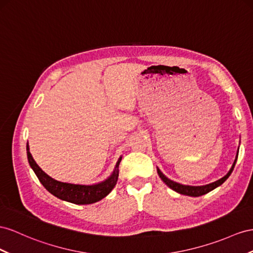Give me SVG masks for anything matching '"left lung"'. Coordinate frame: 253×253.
<instances>
[{
	"label": "left lung",
	"instance_id": "obj_1",
	"mask_svg": "<svg viewBox=\"0 0 253 253\" xmlns=\"http://www.w3.org/2000/svg\"><path fill=\"white\" fill-rule=\"evenodd\" d=\"M238 150H239V147H238ZM237 157H238V151L236 153V157H235L234 163H233L230 171L226 173V175H224L222 178L216 180V182L211 183V184H207V185H203V186H189V185H183V184H179V183L174 182V180L168 178L165 175V174L159 170V168H157V173H158L159 177L161 178V180H163V182L168 187H170L172 190L176 191V192H178L180 194H184V196L200 197V196H203V194L209 193L210 191L217 188V187H219L220 185H222L225 182V180L229 178V176L231 175V173L233 172V170H234V167H235V164H236V161H237Z\"/></svg>",
	"mask_w": 253,
	"mask_h": 253
}]
</instances>
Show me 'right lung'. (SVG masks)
Listing matches in <instances>:
<instances>
[{
    "label": "right lung",
    "mask_w": 253,
    "mask_h": 253,
    "mask_svg": "<svg viewBox=\"0 0 253 253\" xmlns=\"http://www.w3.org/2000/svg\"><path fill=\"white\" fill-rule=\"evenodd\" d=\"M27 155L31 168L33 169L36 176L40 179V182L42 184L44 188L56 198H59L63 201H66V202L79 205L93 204L95 202H98V201L107 197L108 194L112 191V189L116 185V182H118L119 166L122 160L121 156L114 167L112 174L107 179L93 185H80L60 182V180H56L49 176L48 174L46 172H43L41 169V167L36 164V161L30 153L29 143H27Z\"/></svg>",
    "instance_id": "add662e5"
}]
</instances>
